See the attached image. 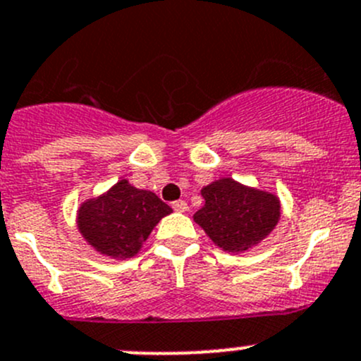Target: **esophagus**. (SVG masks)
I'll return each instance as SVG.
<instances>
[{
    "label": "esophagus",
    "mask_w": 361,
    "mask_h": 361,
    "mask_svg": "<svg viewBox=\"0 0 361 361\" xmlns=\"http://www.w3.org/2000/svg\"><path fill=\"white\" fill-rule=\"evenodd\" d=\"M173 209H174V212L185 213L188 209V206H187V202H185V201H174L173 202Z\"/></svg>",
    "instance_id": "1"
}]
</instances>
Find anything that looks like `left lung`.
I'll return each instance as SVG.
<instances>
[{"label":"left lung","mask_w":361,"mask_h":361,"mask_svg":"<svg viewBox=\"0 0 361 361\" xmlns=\"http://www.w3.org/2000/svg\"><path fill=\"white\" fill-rule=\"evenodd\" d=\"M204 206L194 222L209 240L227 252L248 250L261 243L281 219V201L275 194L247 187L233 178H220L201 190Z\"/></svg>","instance_id":"obj_1"}]
</instances>
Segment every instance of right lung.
<instances>
[{"instance_id":"obj_1","label":"right lung","mask_w":361,"mask_h":361,"mask_svg":"<svg viewBox=\"0 0 361 361\" xmlns=\"http://www.w3.org/2000/svg\"><path fill=\"white\" fill-rule=\"evenodd\" d=\"M173 212L157 194L120 180L77 209V227L87 245L113 259L134 257L153 227Z\"/></svg>"}]
</instances>
